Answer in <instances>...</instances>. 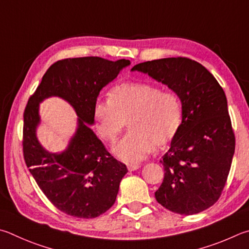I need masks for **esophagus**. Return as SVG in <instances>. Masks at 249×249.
<instances>
[{"instance_id": "obj_1", "label": "esophagus", "mask_w": 249, "mask_h": 249, "mask_svg": "<svg viewBox=\"0 0 249 249\" xmlns=\"http://www.w3.org/2000/svg\"><path fill=\"white\" fill-rule=\"evenodd\" d=\"M139 168H140L139 164H128V165H127V169H128L129 171H136V170H138Z\"/></svg>"}]
</instances>
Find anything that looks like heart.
Returning a JSON list of instances; mask_svg holds the SVG:
<instances>
[{
    "label": "heart",
    "instance_id": "heart-1",
    "mask_svg": "<svg viewBox=\"0 0 249 249\" xmlns=\"http://www.w3.org/2000/svg\"><path fill=\"white\" fill-rule=\"evenodd\" d=\"M182 114L178 94L142 83L116 86L110 98L97 99L93 107L98 133L107 142H114L130 117V130L113 147L115 156L127 163H138L156 144L168 143L178 133Z\"/></svg>",
    "mask_w": 249,
    "mask_h": 249
}]
</instances>
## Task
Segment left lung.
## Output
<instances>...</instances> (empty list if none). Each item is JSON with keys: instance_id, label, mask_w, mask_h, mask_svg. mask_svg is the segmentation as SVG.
<instances>
[{"instance_id": "8db88e82", "label": "left lung", "mask_w": 249, "mask_h": 249, "mask_svg": "<svg viewBox=\"0 0 249 249\" xmlns=\"http://www.w3.org/2000/svg\"><path fill=\"white\" fill-rule=\"evenodd\" d=\"M132 71L168 86L182 102V123L160 161L164 178L157 201L185 215L208 209L223 191L235 151L222 87L205 66L186 57L143 62Z\"/></svg>"}]
</instances>
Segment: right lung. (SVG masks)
Instances as JSON below:
<instances>
[{"mask_svg":"<svg viewBox=\"0 0 249 249\" xmlns=\"http://www.w3.org/2000/svg\"><path fill=\"white\" fill-rule=\"evenodd\" d=\"M130 64L98 56L65 58L49 67L24 113L22 150L31 175L48 199L64 213L97 218L114 205L120 183L127 173L124 163L106 150L90 126L93 107L103 87ZM65 100L78 115V127L61 153L47 151L36 137L39 103L48 97Z\"/></svg>","mask_w":249,"mask_h":249,"instance_id":"right-lung-1","label":"right lung"}]
</instances>
